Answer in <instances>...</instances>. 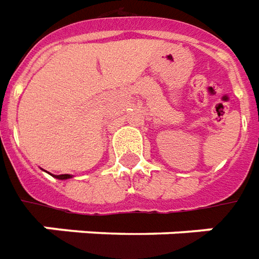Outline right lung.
<instances>
[{"mask_svg":"<svg viewBox=\"0 0 259 259\" xmlns=\"http://www.w3.org/2000/svg\"><path fill=\"white\" fill-rule=\"evenodd\" d=\"M52 175V174H50ZM54 178H57V180H68V178H73V175H70V174H61V175H53Z\"/></svg>","mask_w":259,"mask_h":259,"instance_id":"right-lung-1","label":"right lung"}]
</instances>
